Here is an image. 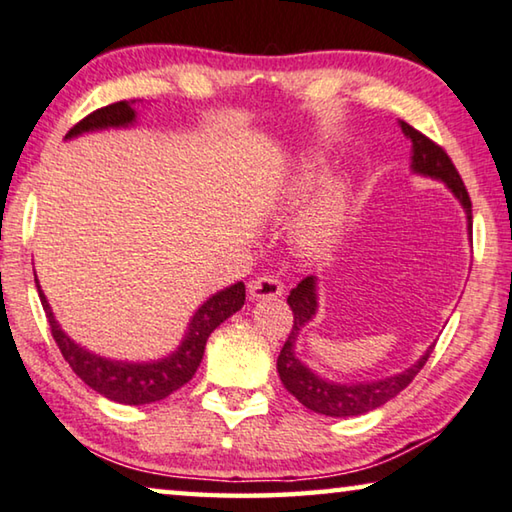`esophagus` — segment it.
I'll list each match as a JSON object with an SVG mask.
<instances>
[{"label": "esophagus", "mask_w": 512, "mask_h": 512, "mask_svg": "<svg viewBox=\"0 0 512 512\" xmlns=\"http://www.w3.org/2000/svg\"><path fill=\"white\" fill-rule=\"evenodd\" d=\"M283 295V283L272 277V274H263L249 283V297L251 300H277Z\"/></svg>", "instance_id": "1"}]
</instances>
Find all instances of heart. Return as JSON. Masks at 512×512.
I'll return each mask as SVG.
<instances>
[{
  "label": "heart",
  "instance_id": "1",
  "mask_svg": "<svg viewBox=\"0 0 512 512\" xmlns=\"http://www.w3.org/2000/svg\"><path fill=\"white\" fill-rule=\"evenodd\" d=\"M322 183V167L318 162H309L300 169V174L293 178L286 196L288 208H297L309 199V196L318 190ZM345 206V190L341 183H332L320 196L306 217L302 219L300 229H297V245H300L306 254H320L327 247H332V242L338 233V224L343 217Z\"/></svg>",
  "mask_w": 512,
  "mask_h": 512
}]
</instances>
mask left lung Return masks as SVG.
<instances>
[{"mask_svg": "<svg viewBox=\"0 0 512 512\" xmlns=\"http://www.w3.org/2000/svg\"><path fill=\"white\" fill-rule=\"evenodd\" d=\"M400 130L405 132V137L412 141V171L419 176L442 180V183L453 192L455 199L460 201V206L465 208L467 215V229L471 233V199L467 194V187L462 183V178L451 162V157L446 155L442 146H437L435 141L421 135L419 130H414L410 123L398 121ZM288 304L293 309V329H290L288 341L283 343L277 359V371L286 387L293 396L300 400L306 410L325 414V416H359L371 410H377L384 403H389L391 398H396L407 384H410L430 357V352L435 345L423 352L421 359L412 364L405 371H400L391 377L375 382H332L313 373L309 366L302 364L295 355V343L302 329L309 325L318 311V286L316 277H306L297 286L290 290Z\"/></svg>", "mask_w": 512, "mask_h": 512, "instance_id": "8db88e82", "label": "left lung"}]
</instances>
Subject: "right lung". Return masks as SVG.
<instances>
[{"mask_svg":"<svg viewBox=\"0 0 512 512\" xmlns=\"http://www.w3.org/2000/svg\"><path fill=\"white\" fill-rule=\"evenodd\" d=\"M132 105H135V100H121L114 102V105L96 109V112L77 123L75 128H70L66 139L80 137L84 132L128 128V125L137 121V112ZM34 281L38 288V297H41V304L45 309L47 322H50L54 341H57L61 355H64L75 375L80 377L84 384H89L93 391H98L100 396L123 405L157 403V400L171 396V393L178 391L183 384L190 382L203 359L208 336L215 332L226 318H231L235 311H240L242 304H245V283H233V286L208 297V300L194 311L183 341H180V345L171 352V355L157 361H119L100 357L96 352H89L82 348V345H77L73 338L59 327L50 304H47V297L43 295L41 283L36 279V272Z\"/></svg>","mask_w":512,"mask_h":512,"instance_id":"right-lung-1","label":"right lung"}]
</instances>
